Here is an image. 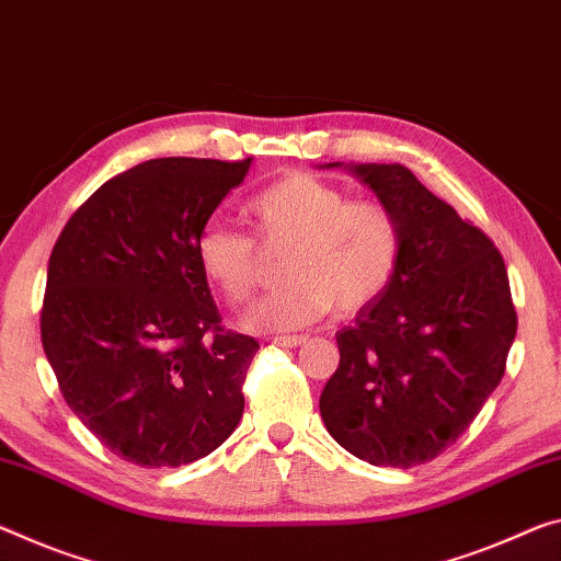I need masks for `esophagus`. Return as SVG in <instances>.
<instances>
[{
	"label": "esophagus",
	"instance_id": "obj_1",
	"mask_svg": "<svg viewBox=\"0 0 561 561\" xmlns=\"http://www.w3.org/2000/svg\"><path fill=\"white\" fill-rule=\"evenodd\" d=\"M308 335H275L271 341V346H280V348H296L300 343H306Z\"/></svg>",
	"mask_w": 561,
	"mask_h": 561
}]
</instances>
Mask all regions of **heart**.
<instances>
[{
	"mask_svg": "<svg viewBox=\"0 0 561 561\" xmlns=\"http://www.w3.org/2000/svg\"><path fill=\"white\" fill-rule=\"evenodd\" d=\"M265 245H288L280 261V288L248 310L245 329L286 333L316 323L333 308L351 316L391 286L401 257V232L381 203L348 201L325 180L293 172L263 187L248 203ZM205 278L238 306L251 298L261 271L253 240L220 222H208L195 243Z\"/></svg>",
	"mask_w": 561,
	"mask_h": 561,
	"instance_id": "obj_1",
	"label": "heart"
}]
</instances>
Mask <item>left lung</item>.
<instances>
[{"instance_id":"obj_1","label":"left lung","mask_w":561,"mask_h":561,"mask_svg":"<svg viewBox=\"0 0 561 561\" xmlns=\"http://www.w3.org/2000/svg\"><path fill=\"white\" fill-rule=\"evenodd\" d=\"M376 193L401 232L391 286L335 333L341 364L321 419L343 449L409 469L454 444L504 376L516 335L510 278L494 243L409 168L329 162Z\"/></svg>"}]
</instances>
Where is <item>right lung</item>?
<instances>
[{
  "mask_svg": "<svg viewBox=\"0 0 561 561\" xmlns=\"http://www.w3.org/2000/svg\"><path fill=\"white\" fill-rule=\"evenodd\" d=\"M253 158H160L98 187L49 255L42 346L67 407L137 467H183L243 416L251 335L220 329L195 243Z\"/></svg>",
  "mask_w": 561,
  "mask_h": 561,
  "instance_id": "1",
  "label": "right lung"
}]
</instances>
